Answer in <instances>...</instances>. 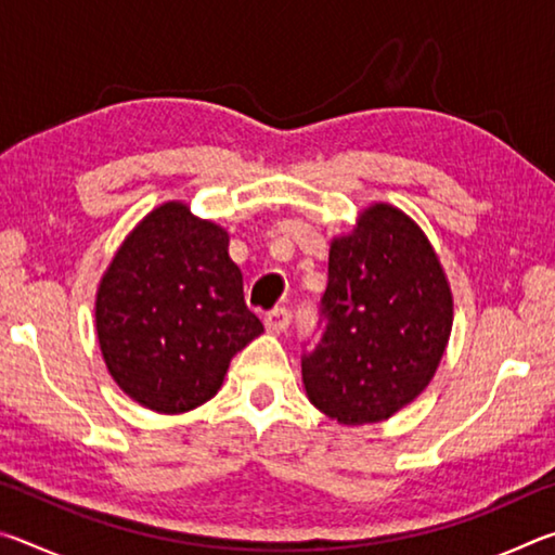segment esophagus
<instances>
[{
    "label": "esophagus",
    "mask_w": 555,
    "mask_h": 555,
    "mask_svg": "<svg viewBox=\"0 0 555 555\" xmlns=\"http://www.w3.org/2000/svg\"><path fill=\"white\" fill-rule=\"evenodd\" d=\"M288 323H291V311L284 306H279V308H274V311H269L267 318H264L267 331H271V333H284Z\"/></svg>",
    "instance_id": "1"
}]
</instances>
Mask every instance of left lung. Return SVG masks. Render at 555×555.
Wrapping results in <instances>:
<instances>
[{
  "instance_id": "8db88e82",
  "label": "left lung",
  "mask_w": 555,
  "mask_h": 555,
  "mask_svg": "<svg viewBox=\"0 0 555 555\" xmlns=\"http://www.w3.org/2000/svg\"><path fill=\"white\" fill-rule=\"evenodd\" d=\"M321 318V343L300 367L308 399L325 416L379 424L428 387L453 327V294L406 212L374 203L331 242Z\"/></svg>"
}]
</instances>
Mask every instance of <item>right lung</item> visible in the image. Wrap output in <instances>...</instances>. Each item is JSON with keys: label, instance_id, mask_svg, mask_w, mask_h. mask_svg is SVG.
I'll return each mask as SVG.
<instances>
[{"label": "right lung", "instance_id": "1", "mask_svg": "<svg viewBox=\"0 0 555 555\" xmlns=\"http://www.w3.org/2000/svg\"><path fill=\"white\" fill-rule=\"evenodd\" d=\"M230 234L181 201L158 205L100 279L95 327L117 387L158 413L212 399L230 360L264 333L244 304Z\"/></svg>", "mask_w": 555, "mask_h": 555}]
</instances>
